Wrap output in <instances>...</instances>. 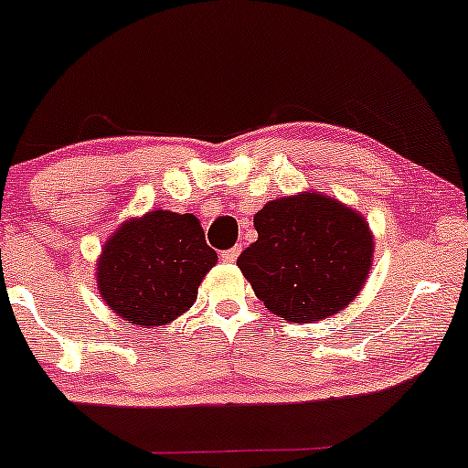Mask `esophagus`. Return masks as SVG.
Wrapping results in <instances>:
<instances>
[{"label":"esophagus","mask_w":468,"mask_h":468,"mask_svg":"<svg viewBox=\"0 0 468 468\" xmlns=\"http://www.w3.org/2000/svg\"><path fill=\"white\" fill-rule=\"evenodd\" d=\"M239 252H241L239 246H233V249H229V250L222 252V259H224V261H227V263H235V261H238Z\"/></svg>","instance_id":"esophagus-1"}]
</instances>
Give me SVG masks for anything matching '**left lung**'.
I'll return each instance as SVG.
<instances>
[{"label":"left lung","mask_w":468,"mask_h":468,"mask_svg":"<svg viewBox=\"0 0 468 468\" xmlns=\"http://www.w3.org/2000/svg\"><path fill=\"white\" fill-rule=\"evenodd\" d=\"M238 266L259 301L290 323L340 314L373 266V233L351 207L316 191L270 200Z\"/></svg>","instance_id":"obj_1"}]
</instances>
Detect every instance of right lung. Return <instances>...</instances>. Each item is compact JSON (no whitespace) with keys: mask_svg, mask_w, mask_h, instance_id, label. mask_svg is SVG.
I'll return each instance as SVG.
<instances>
[{"mask_svg":"<svg viewBox=\"0 0 468 468\" xmlns=\"http://www.w3.org/2000/svg\"><path fill=\"white\" fill-rule=\"evenodd\" d=\"M216 261L198 218L148 211L123 222L104 244L98 290L117 316L152 329L194 305L198 285Z\"/></svg>","mask_w":468,"mask_h":468,"instance_id":"right-lung-1","label":"right lung"}]
</instances>
